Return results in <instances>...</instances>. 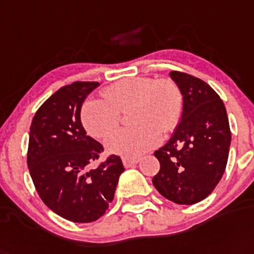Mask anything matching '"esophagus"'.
Returning a JSON list of instances; mask_svg holds the SVG:
<instances>
[{
    "instance_id": "esophagus-1",
    "label": "esophagus",
    "mask_w": 254,
    "mask_h": 254,
    "mask_svg": "<svg viewBox=\"0 0 254 254\" xmlns=\"http://www.w3.org/2000/svg\"><path fill=\"white\" fill-rule=\"evenodd\" d=\"M139 161V157H123V164L125 168H131Z\"/></svg>"
}]
</instances>
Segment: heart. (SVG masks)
Listing matches in <instances>:
<instances>
[{"label":"heart","mask_w":254,"mask_h":254,"mask_svg":"<svg viewBox=\"0 0 254 254\" xmlns=\"http://www.w3.org/2000/svg\"><path fill=\"white\" fill-rule=\"evenodd\" d=\"M102 97L84 102L81 121L91 137L102 139L118 126L121 112L130 109L128 120L133 125L106 140L110 152L124 156H138L153 148L160 142V130L173 131L182 117V93L172 78H123L104 87Z\"/></svg>","instance_id":"1"}]
</instances>
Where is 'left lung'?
Masks as SVG:
<instances>
[{
	"mask_svg": "<svg viewBox=\"0 0 254 254\" xmlns=\"http://www.w3.org/2000/svg\"><path fill=\"white\" fill-rule=\"evenodd\" d=\"M183 95L180 125L165 146L155 151L160 163L152 178L164 197L191 205L213 192L225 173L231 130L225 104L205 81L170 72Z\"/></svg>",
	"mask_w": 254,
	"mask_h": 254,
	"instance_id": "8db88e82",
	"label": "left lung"
}]
</instances>
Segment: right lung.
<instances>
[{
	"label": "right lung",
	"mask_w": 254,
	"mask_h": 254,
	"mask_svg": "<svg viewBox=\"0 0 254 254\" xmlns=\"http://www.w3.org/2000/svg\"><path fill=\"white\" fill-rule=\"evenodd\" d=\"M98 85L74 81L62 86L38 108L29 130L27 164L38 195L53 212L76 223L103 216L124 172L117 155L107 156L95 169L89 168L104 148L86 135L80 112Z\"/></svg>",
	"instance_id": "right-lung-1"
}]
</instances>
